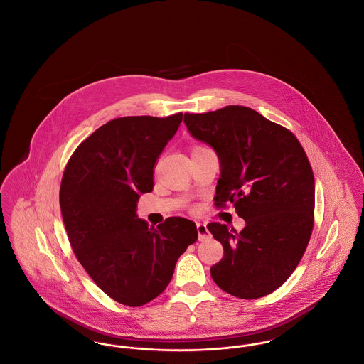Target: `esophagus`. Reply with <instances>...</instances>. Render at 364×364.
<instances>
[{"mask_svg": "<svg viewBox=\"0 0 364 364\" xmlns=\"http://www.w3.org/2000/svg\"><path fill=\"white\" fill-rule=\"evenodd\" d=\"M196 229H198V239H199V242H205L206 239H208L210 233H208V229L206 224H200V223H198V224H196Z\"/></svg>", "mask_w": 364, "mask_h": 364, "instance_id": "esophagus-1", "label": "esophagus"}]
</instances>
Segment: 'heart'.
I'll use <instances>...</instances> for the list:
<instances>
[{
  "mask_svg": "<svg viewBox=\"0 0 364 364\" xmlns=\"http://www.w3.org/2000/svg\"><path fill=\"white\" fill-rule=\"evenodd\" d=\"M198 149H203V147H202V146H195V147L192 149V151H193V150H198Z\"/></svg>",
  "mask_w": 364,
  "mask_h": 364,
  "instance_id": "1",
  "label": "heart"
}]
</instances>
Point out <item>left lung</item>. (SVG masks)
<instances>
[{
	"instance_id": "8db88e82",
	"label": "left lung",
	"mask_w": 364,
	"mask_h": 364,
	"mask_svg": "<svg viewBox=\"0 0 364 364\" xmlns=\"http://www.w3.org/2000/svg\"><path fill=\"white\" fill-rule=\"evenodd\" d=\"M184 122L220 158L215 208L232 203L245 221L242 232L208 224L224 247L211 277L239 299L274 292L297 267L314 228L315 183L304 149L288 128L245 106L186 113Z\"/></svg>"
}]
</instances>
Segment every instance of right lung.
Returning <instances> with one entry per match:
<instances>
[{"mask_svg":"<svg viewBox=\"0 0 364 364\" xmlns=\"http://www.w3.org/2000/svg\"><path fill=\"white\" fill-rule=\"evenodd\" d=\"M181 120L183 113L110 120L76 147L64 169L60 206L70 247L92 281L124 306L162 294L198 239L190 220L169 217L154 228L136 215L139 196L153 191L156 159Z\"/></svg>","mask_w":364,"mask_h":364,"instance_id":"1","label":"right lung"}]
</instances>
